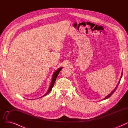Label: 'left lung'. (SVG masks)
I'll use <instances>...</instances> for the list:
<instances>
[{"instance_id":"8db88e82","label":"left lung","mask_w":128,"mask_h":128,"mask_svg":"<svg viewBox=\"0 0 128 128\" xmlns=\"http://www.w3.org/2000/svg\"><path fill=\"white\" fill-rule=\"evenodd\" d=\"M122 74H121V78H120V80H119V82H118V84H117V86L116 87V88L112 90V92L111 93H110L109 94V95H108L105 98H104V100H106V99H107L108 98H109V97H110L112 94H113V93L115 92L116 91V89L117 88H118V86H119V83H120V80H121V78H122Z\"/></svg>"}]
</instances>
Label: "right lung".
Instances as JSON below:
<instances>
[{
    "label": "right lung",
    "instance_id": "1",
    "mask_svg": "<svg viewBox=\"0 0 128 128\" xmlns=\"http://www.w3.org/2000/svg\"><path fill=\"white\" fill-rule=\"evenodd\" d=\"M62 67H61V68H59V69H58L56 71H55V72H54V74L53 76H52V82H51V84H50V87L49 89H48V91H47V92L45 95H44L43 96H42V97H43V96H44L46 95L47 94H48V93H49L50 92L51 90H52V87L54 86V82H55V81H56V78H57V76H58V74H59V72H60L61 70H62Z\"/></svg>",
    "mask_w": 128,
    "mask_h": 128
}]
</instances>
